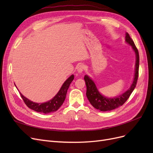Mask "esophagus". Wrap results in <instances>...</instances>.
<instances>
[{"mask_svg":"<svg viewBox=\"0 0 153 153\" xmlns=\"http://www.w3.org/2000/svg\"><path fill=\"white\" fill-rule=\"evenodd\" d=\"M85 65H84V64H80V65L78 66L77 68V72L78 73H82L83 71L85 69Z\"/></svg>","mask_w":153,"mask_h":153,"instance_id":"34e87169","label":"esophagus"}]
</instances>
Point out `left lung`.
Here are the masks:
<instances>
[{
  "mask_svg": "<svg viewBox=\"0 0 153 153\" xmlns=\"http://www.w3.org/2000/svg\"><path fill=\"white\" fill-rule=\"evenodd\" d=\"M125 41L131 46L133 50L135 53L136 56L135 75H134L133 81L130 87L126 91L123 92L122 94L113 97V98H108V97L105 96L100 93L94 82L89 76L86 75L84 76L87 87V98L94 108L100 111L106 112V111L112 110L119 107L120 106H122L129 98V96L131 95L136 87L138 76V68H139V54H138V51L135 47L133 41L131 39L130 36L127 32L126 33V37H125Z\"/></svg>",
  "mask_w": 153,
  "mask_h": 153,
  "instance_id": "left-lung-1",
  "label": "left lung"
}]
</instances>
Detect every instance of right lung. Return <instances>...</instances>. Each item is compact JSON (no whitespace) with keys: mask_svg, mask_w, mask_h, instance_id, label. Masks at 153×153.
I'll list each match as a JSON object with an SVG mask.
<instances>
[{"mask_svg":"<svg viewBox=\"0 0 153 153\" xmlns=\"http://www.w3.org/2000/svg\"><path fill=\"white\" fill-rule=\"evenodd\" d=\"M73 79L74 75H71L65 82H64V84L61 86V89H60L57 94L55 95L52 99H51L50 100L45 103H39L33 102V101H30L28 98H25L24 95H22L21 92H20V93L23 100H24L26 105L28 106L29 108L36 111V112L44 114L53 112H55V111H57L63 104L64 101L66 98V96L69 85H70Z\"/></svg>","mask_w":153,"mask_h":153,"instance_id":"obj_1","label":"right lung"}]
</instances>
